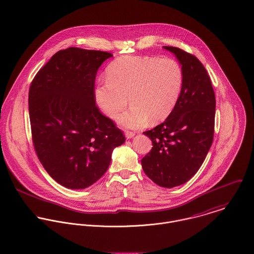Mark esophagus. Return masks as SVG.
Returning a JSON list of instances; mask_svg holds the SVG:
<instances>
[{
	"label": "esophagus",
	"mask_w": 254,
	"mask_h": 254,
	"mask_svg": "<svg viewBox=\"0 0 254 254\" xmlns=\"http://www.w3.org/2000/svg\"><path fill=\"white\" fill-rule=\"evenodd\" d=\"M125 136H126V138H127V139H131V138H133V137L135 136V133H134V132H129V131H126V133H125Z\"/></svg>",
	"instance_id": "34e87169"
}]
</instances>
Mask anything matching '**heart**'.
<instances>
[{
	"instance_id": "heart-1",
	"label": "heart",
	"mask_w": 254,
	"mask_h": 254,
	"mask_svg": "<svg viewBox=\"0 0 254 254\" xmlns=\"http://www.w3.org/2000/svg\"><path fill=\"white\" fill-rule=\"evenodd\" d=\"M107 82L98 85L94 98L98 107L109 117L117 118L119 125L137 129L166 119L175 109L181 95L184 74L173 59L152 56H123L110 63Z\"/></svg>"
}]
</instances>
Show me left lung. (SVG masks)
<instances>
[{
	"mask_svg": "<svg viewBox=\"0 0 254 254\" xmlns=\"http://www.w3.org/2000/svg\"><path fill=\"white\" fill-rule=\"evenodd\" d=\"M163 48L174 54L182 65L183 88L166 120L144 132L153 146L142 159V167L156 185L174 188L189 181L206 157L213 141L216 101L202 64L179 48Z\"/></svg>",
	"mask_w": 254,
	"mask_h": 254,
	"instance_id": "8db88e82",
	"label": "left lung"
}]
</instances>
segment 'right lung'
I'll return each mask as SVG.
<instances>
[{
    "label": "right lung",
    "instance_id": "obj_1",
    "mask_svg": "<svg viewBox=\"0 0 254 254\" xmlns=\"http://www.w3.org/2000/svg\"><path fill=\"white\" fill-rule=\"evenodd\" d=\"M108 52L68 48L59 51L34 77L28 96L37 156L62 186L86 189L108 170L111 153L125 142L94 98L99 67Z\"/></svg>",
    "mask_w": 254,
    "mask_h": 254
}]
</instances>
